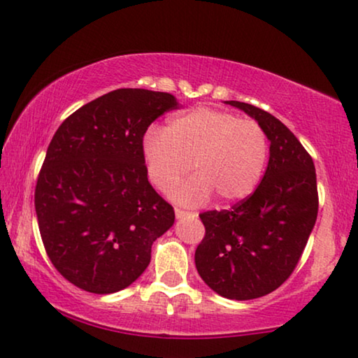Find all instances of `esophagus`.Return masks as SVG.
I'll return each instance as SVG.
<instances>
[{
  "mask_svg": "<svg viewBox=\"0 0 358 358\" xmlns=\"http://www.w3.org/2000/svg\"><path fill=\"white\" fill-rule=\"evenodd\" d=\"M174 213H176V217H178V220H180V217H185V216H196L195 213H192V211H185V210H180V208H176L174 210Z\"/></svg>",
  "mask_w": 358,
  "mask_h": 358,
  "instance_id": "esophagus-1",
  "label": "esophagus"
}]
</instances>
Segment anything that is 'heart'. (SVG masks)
Returning a JSON list of instances; mask_svg holds the SVG:
<instances>
[{
  "mask_svg": "<svg viewBox=\"0 0 358 358\" xmlns=\"http://www.w3.org/2000/svg\"><path fill=\"white\" fill-rule=\"evenodd\" d=\"M147 176L169 192L192 171L195 176L173 192L184 205H199L216 194L222 203L247 199L260 182L268 162V137L253 119L195 108L176 115L164 131L150 129L142 142Z\"/></svg>",
  "mask_w": 358,
  "mask_h": 358,
  "instance_id": "1",
  "label": "heart"
}]
</instances>
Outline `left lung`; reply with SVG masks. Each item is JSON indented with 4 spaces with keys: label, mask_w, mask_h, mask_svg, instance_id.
I'll use <instances>...</instances> for the list:
<instances>
[{
    "label": "left lung",
    "mask_w": 358,
    "mask_h": 358,
    "mask_svg": "<svg viewBox=\"0 0 358 358\" xmlns=\"http://www.w3.org/2000/svg\"><path fill=\"white\" fill-rule=\"evenodd\" d=\"M226 103L263 127L268 168L241 203L200 215L205 237L195 266L221 297L252 300L276 291L297 266L318 215L317 173L307 150L279 119L248 103Z\"/></svg>",
    "instance_id": "1"
}]
</instances>
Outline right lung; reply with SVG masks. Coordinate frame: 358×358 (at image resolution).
Returning a JSON list of instances; mask_svg holds the SVG:
<instances>
[{
	"mask_svg": "<svg viewBox=\"0 0 358 358\" xmlns=\"http://www.w3.org/2000/svg\"><path fill=\"white\" fill-rule=\"evenodd\" d=\"M178 108L171 93L117 89L72 113L51 138L35 211L51 263L74 286H131L174 224L173 206L148 182L142 142L155 119Z\"/></svg>",
	"mask_w": 358,
	"mask_h": 358,
	"instance_id": "add662e5",
	"label": "right lung"
}]
</instances>
